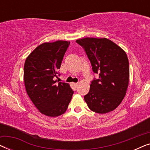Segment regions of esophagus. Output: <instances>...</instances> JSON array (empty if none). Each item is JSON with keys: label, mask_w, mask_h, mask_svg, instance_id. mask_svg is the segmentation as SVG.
Returning <instances> with one entry per match:
<instances>
[{"label": "esophagus", "mask_w": 150, "mask_h": 150, "mask_svg": "<svg viewBox=\"0 0 150 150\" xmlns=\"http://www.w3.org/2000/svg\"><path fill=\"white\" fill-rule=\"evenodd\" d=\"M79 83H74V85L76 87H78V86H79Z\"/></svg>", "instance_id": "obj_1"}]
</instances>
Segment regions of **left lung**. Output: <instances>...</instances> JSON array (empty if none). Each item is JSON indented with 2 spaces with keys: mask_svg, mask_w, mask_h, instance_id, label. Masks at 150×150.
Returning a JSON list of instances; mask_svg holds the SVG:
<instances>
[{
  "mask_svg": "<svg viewBox=\"0 0 150 150\" xmlns=\"http://www.w3.org/2000/svg\"><path fill=\"white\" fill-rule=\"evenodd\" d=\"M76 43L85 49L92 69L99 79L90 85L84 96L92 111L104 114L112 111L126 96L129 83V62L125 51L107 38H86Z\"/></svg>",
  "mask_w": 150,
  "mask_h": 150,
  "instance_id": "8db88e82",
  "label": "left lung"
}]
</instances>
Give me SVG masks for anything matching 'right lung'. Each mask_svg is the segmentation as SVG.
Returning <instances> with one entry per match:
<instances>
[{"mask_svg":"<svg viewBox=\"0 0 150 150\" xmlns=\"http://www.w3.org/2000/svg\"><path fill=\"white\" fill-rule=\"evenodd\" d=\"M69 42L58 40L38 46L26 57L24 66L26 91L41 113L58 117L66 111L74 91L68 83H57Z\"/></svg>","mask_w":150,"mask_h":150,"instance_id":"right-lung-1","label":"right lung"}]
</instances>
